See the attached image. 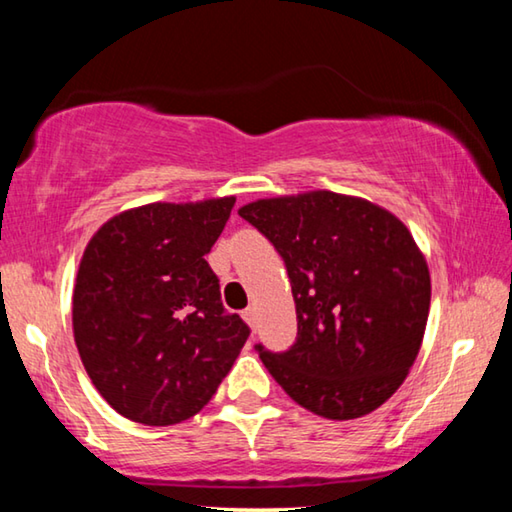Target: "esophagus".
Returning a JSON list of instances; mask_svg holds the SVG:
<instances>
[{
    "label": "esophagus",
    "mask_w": 512,
    "mask_h": 512,
    "mask_svg": "<svg viewBox=\"0 0 512 512\" xmlns=\"http://www.w3.org/2000/svg\"><path fill=\"white\" fill-rule=\"evenodd\" d=\"M244 320H246V323L250 325V327H257V316H255V309L253 307H248L246 311H244Z\"/></svg>",
    "instance_id": "1"
}]
</instances>
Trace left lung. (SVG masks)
Listing matches in <instances>:
<instances>
[{
    "label": "left lung",
    "mask_w": 512,
    "mask_h": 512,
    "mask_svg": "<svg viewBox=\"0 0 512 512\" xmlns=\"http://www.w3.org/2000/svg\"><path fill=\"white\" fill-rule=\"evenodd\" d=\"M239 216L280 253L296 300V343L255 345L273 379L327 420L379 409L409 375L429 316V268L406 225L334 192L262 198Z\"/></svg>",
    "instance_id": "left-lung-1"
}]
</instances>
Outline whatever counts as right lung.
Returning <instances> with one entry per match:
<instances>
[{
    "instance_id": "obj_1",
    "label": "right lung",
    "mask_w": 512,
    "mask_h": 512,
    "mask_svg": "<svg viewBox=\"0 0 512 512\" xmlns=\"http://www.w3.org/2000/svg\"><path fill=\"white\" fill-rule=\"evenodd\" d=\"M235 196L151 203L103 223L72 298L74 341L92 384L133 422L167 427L212 400L250 327L221 302L205 255Z\"/></svg>"
}]
</instances>
